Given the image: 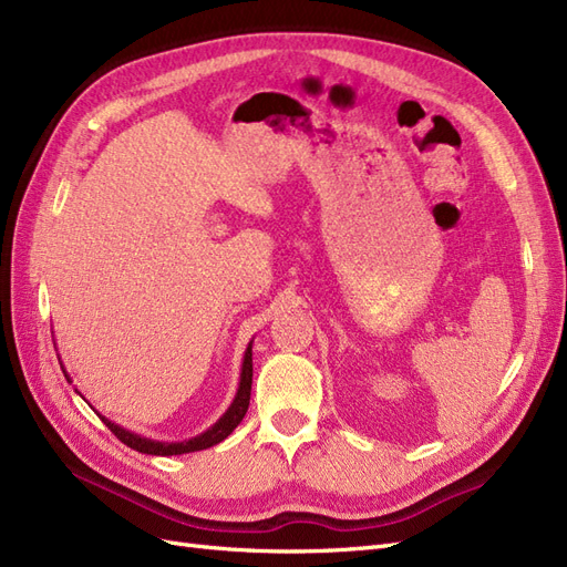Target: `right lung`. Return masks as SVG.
<instances>
[{"mask_svg":"<svg viewBox=\"0 0 567 567\" xmlns=\"http://www.w3.org/2000/svg\"><path fill=\"white\" fill-rule=\"evenodd\" d=\"M59 362H61V359H59ZM61 369H63V362H61ZM63 373H65L68 383H73L71 375H68L65 369H63ZM250 385H252V340L248 342V348H246V352H244L241 379H238V390H236V394H234V400H231L229 409L208 427V431H203V433L196 435V437H188V440H182V442L151 440V437H144V435H140V433L127 431V427H123V425H117L115 421L106 419L104 414H99L96 409H94V411L99 414V419L111 427V433H115V437H117L120 442H125L127 447H132V450H136V452H142V454H151V456H177V454H188V452L208 450V447H215V444H219L221 440H227V437L234 433V427H236L238 423H241L244 416H246L248 404H250ZM75 392L80 394V398H84V394H82L78 388H75ZM84 402H87V400H84ZM90 406H92V404H90Z\"/></svg>","mask_w":567,"mask_h":567,"instance_id":"add662e5","label":"right lung"}]
</instances>
